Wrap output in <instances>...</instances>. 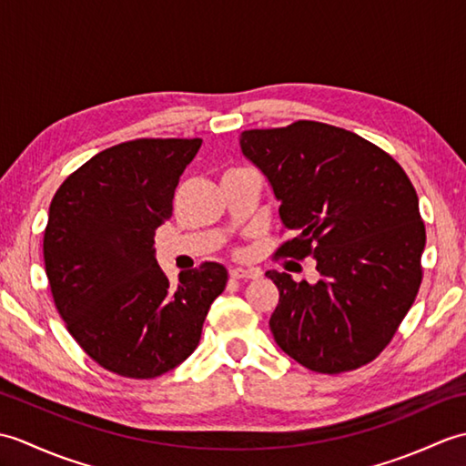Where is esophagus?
Returning a JSON list of instances; mask_svg holds the SVG:
<instances>
[{"instance_id": "esophagus-1", "label": "esophagus", "mask_w": 466, "mask_h": 466, "mask_svg": "<svg viewBox=\"0 0 466 466\" xmlns=\"http://www.w3.org/2000/svg\"><path fill=\"white\" fill-rule=\"evenodd\" d=\"M230 276L236 280H252L258 279L260 272L256 268H240V266H234V268H230Z\"/></svg>"}]
</instances>
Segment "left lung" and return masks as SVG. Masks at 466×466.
Instances as JSON below:
<instances>
[{
  "label": "left lung",
  "mask_w": 466,
  "mask_h": 466,
  "mask_svg": "<svg viewBox=\"0 0 466 466\" xmlns=\"http://www.w3.org/2000/svg\"><path fill=\"white\" fill-rule=\"evenodd\" d=\"M242 154L268 180L284 228L280 254L312 256L319 280L268 270L280 300L276 344L314 372L370 362L417 299L427 242L419 196L380 147L342 127L300 120L240 134Z\"/></svg>",
  "instance_id": "obj_1"
}]
</instances>
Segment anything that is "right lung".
I'll use <instances>...</instances> for the list:
<instances>
[{"label": "right lung", "mask_w": 466, "mask_h": 466, "mask_svg": "<svg viewBox=\"0 0 466 466\" xmlns=\"http://www.w3.org/2000/svg\"><path fill=\"white\" fill-rule=\"evenodd\" d=\"M200 146V137L112 146L49 204L44 262L57 310L97 364L127 379H156L184 362L226 289L222 264L184 270L172 286L156 260V230Z\"/></svg>", "instance_id": "add662e5"}]
</instances>
